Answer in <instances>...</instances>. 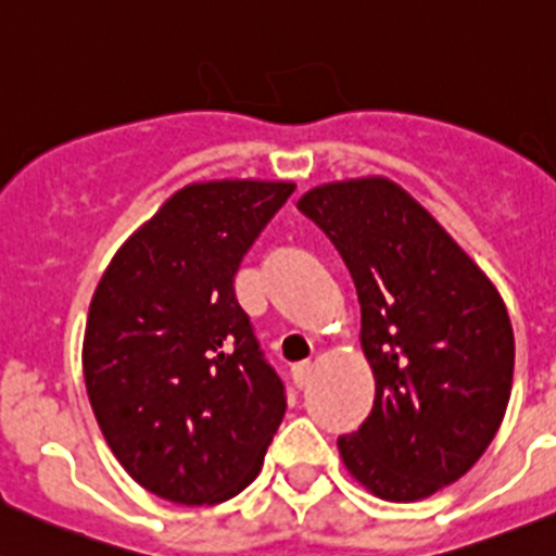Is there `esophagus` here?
Wrapping results in <instances>:
<instances>
[{
    "mask_svg": "<svg viewBox=\"0 0 556 556\" xmlns=\"http://www.w3.org/2000/svg\"><path fill=\"white\" fill-rule=\"evenodd\" d=\"M290 376H293L295 387L304 389L309 383V378H313V362H295V365L290 367Z\"/></svg>",
    "mask_w": 556,
    "mask_h": 556,
    "instance_id": "1",
    "label": "esophagus"
}]
</instances>
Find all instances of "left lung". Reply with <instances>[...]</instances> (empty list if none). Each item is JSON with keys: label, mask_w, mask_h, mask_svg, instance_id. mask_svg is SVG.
<instances>
[{"label": "left lung", "mask_w": 556, "mask_h": 556, "mask_svg": "<svg viewBox=\"0 0 556 556\" xmlns=\"http://www.w3.org/2000/svg\"><path fill=\"white\" fill-rule=\"evenodd\" d=\"M299 211L354 277L372 412L337 439L351 475L389 502H417L464 477L505 417L513 326L469 254L401 186L326 184Z\"/></svg>", "instance_id": "1"}]
</instances>
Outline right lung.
I'll return each mask as SVG.
<instances>
[{"label": "right lung", "instance_id": "obj_1", "mask_svg": "<svg viewBox=\"0 0 556 556\" xmlns=\"http://www.w3.org/2000/svg\"><path fill=\"white\" fill-rule=\"evenodd\" d=\"M293 184L180 189L114 254L90 302L85 383L114 458L178 505H216L261 475L288 408L236 274Z\"/></svg>", "mask_w": 556, "mask_h": 556}]
</instances>
